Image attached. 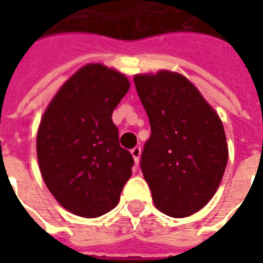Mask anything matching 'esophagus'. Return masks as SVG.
Returning a JSON list of instances; mask_svg holds the SVG:
<instances>
[{"label": "esophagus", "instance_id": "obj_1", "mask_svg": "<svg viewBox=\"0 0 263 263\" xmlns=\"http://www.w3.org/2000/svg\"><path fill=\"white\" fill-rule=\"evenodd\" d=\"M131 154L134 156V160H135V163H139V159H141V146H135L134 149H131Z\"/></svg>", "mask_w": 263, "mask_h": 263}]
</instances>
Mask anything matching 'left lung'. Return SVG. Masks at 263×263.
<instances>
[{"label": "left lung", "mask_w": 263, "mask_h": 263, "mask_svg": "<svg viewBox=\"0 0 263 263\" xmlns=\"http://www.w3.org/2000/svg\"><path fill=\"white\" fill-rule=\"evenodd\" d=\"M135 88L151 124L141 171L156 209L182 218L214 196L228 160L220 117L179 73L135 76Z\"/></svg>", "instance_id": "1"}]
</instances>
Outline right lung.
<instances>
[{
  "instance_id": "add662e5",
  "label": "right lung",
  "mask_w": 263,
  "mask_h": 263,
  "mask_svg": "<svg viewBox=\"0 0 263 263\" xmlns=\"http://www.w3.org/2000/svg\"><path fill=\"white\" fill-rule=\"evenodd\" d=\"M125 76L87 65L49 104L37 131L39 169L46 186L70 213L94 218L120 201L134 158L120 145L112 111L126 91Z\"/></svg>"
}]
</instances>
